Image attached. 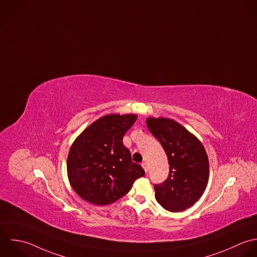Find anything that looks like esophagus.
<instances>
[{
  "label": "esophagus",
  "instance_id": "obj_1",
  "mask_svg": "<svg viewBox=\"0 0 257 257\" xmlns=\"http://www.w3.org/2000/svg\"><path fill=\"white\" fill-rule=\"evenodd\" d=\"M141 166L143 167V169L145 170V172H147V171H148V165H147V163H146V162H142Z\"/></svg>",
  "mask_w": 257,
  "mask_h": 257
}]
</instances>
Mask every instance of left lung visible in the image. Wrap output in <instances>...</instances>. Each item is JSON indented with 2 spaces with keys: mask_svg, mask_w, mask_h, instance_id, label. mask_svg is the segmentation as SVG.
<instances>
[{
  "mask_svg": "<svg viewBox=\"0 0 257 257\" xmlns=\"http://www.w3.org/2000/svg\"><path fill=\"white\" fill-rule=\"evenodd\" d=\"M146 124L169 163L167 179L154 184L155 198L168 211H183L200 198L207 185L209 163L205 149L195 136L171 119L148 118Z\"/></svg>",
  "mask_w": 257,
  "mask_h": 257,
  "instance_id": "8db88e82",
  "label": "left lung"
}]
</instances>
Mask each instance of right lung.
<instances>
[{"instance_id":"add662e5","label":"right lung","mask_w":257,"mask_h":257,"mask_svg":"<svg viewBox=\"0 0 257 257\" xmlns=\"http://www.w3.org/2000/svg\"><path fill=\"white\" fill-rule=\"evenodd\" d=\"M136 119L134 114L104 116L73 143L67 161L68 177L84 200L97 205L113 203L130 191L137 178L145 175L122 142Z\"/></svg>"}]
</instances>
